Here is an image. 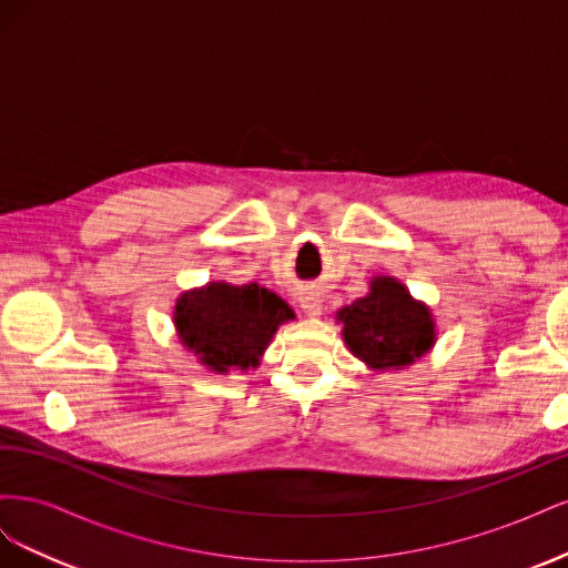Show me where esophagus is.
<instances>
[{
	"instance_id": "34e87169",
	"label": "esophagus",
	"mask_w": 568,
	"mask_h": 568,
	"mask_svg": "<svg viewBox=\"0 0 568 568\" xmlns=\"http://www.w3.org/2000/svg\"><path fill=\"white\" fill-rule=\"evenodd\" d=\"M298 303H301V307H303L307 315H320L322 313V298H320V294H313V291H307V294H303L298 298Z\"/></svg>"
}]
</instances>
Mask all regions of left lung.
I'll return each instance as SVG.
<instances>
[{
    "mask_svg": "<svg viewBox=\"0 0 568 568\" xmlns=\"http://www.w3.org/2000/svg\"><path fill=\"white\" fill-rule=\"evenodd\" d=\"M338 320L346 346L374 369L412 365L434 343L432 315L390 277L374 280L369 294L343 307Z\"/></svg>",
    "mask_w": 568,
    "mask_h": 568,
    "instance_id": "obj_1",
    "label": "left lung"
}]
</instances>
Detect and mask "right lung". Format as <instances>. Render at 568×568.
<instances>
[{"instance_id": "right-lung-1", "label": "right lung", "mask_w": 568, "mask_h": 568, "mask_svg": "<svg viewBox=\"0 0 568 568\" xmlns=\"http://www.w3.org/2000/svg\"><path fill=\"white\" fill-rule=\"evenodd\" d=\"M291 317V307L257 284L211 282L189 291L175 307L182 343L217 372L255 367L277 326Z\"/></svg>"}]
</instances>
